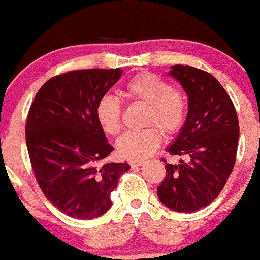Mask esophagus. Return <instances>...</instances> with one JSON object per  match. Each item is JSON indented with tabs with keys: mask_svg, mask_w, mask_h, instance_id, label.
I'll return each mask as SVG.
<instances>
[{
	"mask_svg": "<svg viewBox=\"0 0 260 260\" xmlns=\"http://www.w3.org/2000/svg\"><path fill=\"white\" fill-rule=\"evenodd\" d=\"M143 164H144V161L143 160H131L129 161L131 166H142Z\"/></svg>",
	"mask_w": 260,
	"mask_h": 260,
	"instance_id": "esophagus-1",
	"label": "esophagus"
}]
</instances>
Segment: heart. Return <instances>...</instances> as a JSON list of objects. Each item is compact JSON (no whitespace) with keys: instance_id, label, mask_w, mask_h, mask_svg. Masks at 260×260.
I'll return each mask as SVG.
<instances>
[{"instance_id":"obj_1","label":"heart","mask_w":260,"mask_h":260,"mask_svg":"<svg viewBox=\"0 0 260 260\" xmlns=\"http://www.w3.org/2000/svg\"><path fill=\"white\" fill-rule=\"evenodd\" d=\"M131 99L147 105L145 124H155L168 136L177 133L186 121L188 100L186 94L154 73L144 72L126 84ZM98 123L104 132L116 136L121 131V104L113 95L100 98L95 109ZM156 126V127H157ZM150 126L142 131L126 132L117 140V151L124 159L137 160L148 156L161 142L159 128Z\"/></svg>"}]
</instances>
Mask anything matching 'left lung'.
<instances>
[{
    "mask_svg": "<svg viewBox=\"0 0 260 260\" xmlns=\"http://www.w3.org/2000/svg\"><path fill=\"white\" fill-rule=\"evenodd\" d=\"M169 74L186 91L188 113L168 151L186 160L166 164L157 197L171 210L194 213L220 194L231 175L240 138L238 118L228 92L210 73L175 64Z\"/></svg>",
    "mask_w": 260,
    "mask_h": 260,
    "instance_id": "left-lung-1",
    "label": "left lung"
}]
</instances>
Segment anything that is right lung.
Here are the masks:
<instances>
[{
    "label": "right lung",
    "mask_w": 260,
    "mask_h": 260,
    "mask_svg": "<svg viewBox=\"0 0 260 260\" xmlns=\"http://www.w3.org/2000/svg\"><path fill=\"white\" fill-rule=\"evenodd\" d=\"M121 74V68L59 74L41 86L29 110L25 140L35 178L45 197L74 219L105 214L120 176L131 168L104 162L113 148L95 116Z\"/></svg>",
    "instance_id": "1"
}]
</instances>
